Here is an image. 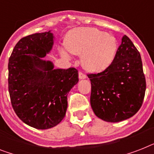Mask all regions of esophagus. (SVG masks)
<instances>
[{
  "label": "esophagus",
  "mask_w": 154,
  "mask_h": 154,
  "mask_svg": "<svg viewBox=\"0 0 154 154\" xmlns=\"http://www.w3.org/2000/svg\"><path fill=\"white\" fill-rule=\"evenodd\" d=\"M78 76H79V79H85L86 78V75L84 73H82V72H81V71L78 73Z\"/></svg>",
  "instance_id": "1"
}]
</instances>
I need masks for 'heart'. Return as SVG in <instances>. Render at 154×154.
<instances>
[{
  "mask_svg": "<svg viewBox=\"0 0 154 154\" xmlns=\"http://www.w3.org/2000/svg\"><path fill=\"white\" fill-rule=\"evenodd\" d=\"M66 49L71 54L82 56L81 64L91 73H100L114 62L118 42L107 32L94 27H77L67 33ZM63 55L66 54L62 52Z\"/></svg>",
  "mask_w": 154,
  "mask_h": 154,
  "instance_id": "obj_1",
  "label": "heart"
}]
</instances>
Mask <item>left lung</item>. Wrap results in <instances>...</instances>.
<instances>
[{
    "instance_id": "obj_1",
    "label": "left lung",
    "mask_w": 154,
    "mask_h": 154,
    "mask_svg": "<svg viewBox=\"0 0 154 154\" xmlns=\"http://www.w3.org/2000/svg\"><path fill=\"white\" fill-rule=\"evenodd\" d=\"M90 103L95 115L117 122L135 115L144 100L146 82L139 51L127 35L112 64L103 72L88 73Z\"/></svg>"
}]
</instances>
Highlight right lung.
<instances>
[{"mask_svg":"<svg viewBox=\"0 0 154 154\" xmlns=\"http://www.w3.org/2000/svg\"><path fill=\"white\" fill-rule=\"evenodd\" d=\"M53 34L25 36L8 60V92L12 108L24 123L36 129L55 127L66 116L67 96L78 82L75 68L54 69L42 59L52 48Z\"/></svg>","mask_w":154,"mask_h":154,"instance_id":"right-lung-1","label":"right lung"}]
</instances>
